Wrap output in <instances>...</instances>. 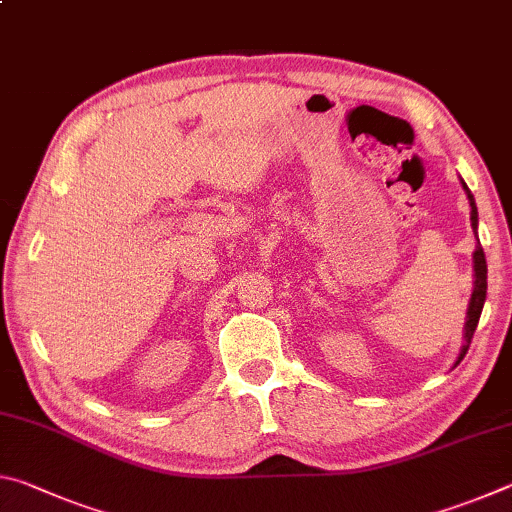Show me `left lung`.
<instances>
[{"label": "left lung", "mask_w": 512, "mask_h": 512, "mask_svg": "<svg viewBox=\"0 0 512 512\" xmlns=\"http://www.w3.org/2000/svg\"><path fill=\"white\" fill-rule=\"evenodd\" d=\"M461 185L465 189L467 198H470V207H472V214H470V221H472V230L476 235V225H479V212H476V203H474V196L467 185L461 180ZM479 239V237H476ZM485 291H488V264H485V255H483V248L481 244L476 246L474 250V291H472V298H470V307H467V320H465V345L461 354H458L456 363H461L463 357L470 350V343H472V336H474V329L479 325V318H481V311H483V302H485Z\"/></svg>", "instance_id": "1"}]
</instances>
